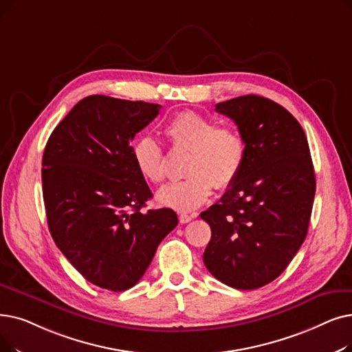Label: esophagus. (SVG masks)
<instances>
[{"label": "esophagus", "instance_id": "34e87169", "mask_svg": "<svg viewBox=\"0 0 352 352\" xmlns=\"http://www.w3.org/2000/svg\"><path fill=\"white\" fill-rule=\"evenodd\" d=\"M195 216L194 214H187V212H181L179 214V223H182V224H186V223H190L192 219H194Z\"/></svg>", "mask_w": 352, "mask_h": 352}]
</instances>
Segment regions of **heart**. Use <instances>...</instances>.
Listing matches in <instances>:
<instances>
[{
  "label": "heart",
  "instance_id": "1",
  "mask_svg": "<svg viewBox=\"0 0 352 352\" xmlns=\"http://www.w3.org/2000/svg\"><path fill=\"white\" fill-rule=\"evenodd\" d=\"M174 149H187L186 179L162 187L157 198L164 206L187 212L203 206L212 187L226 190L240 175L248 154V144L240 129L232 125L219 126L216 119L194 111L173 116L162 129ZM136 170L152 184L165 179V157L160 144L142 136L132 145Z\"/></svg>",
  "mask_w": 352,
  "mask_h": 352
}]
</instances>
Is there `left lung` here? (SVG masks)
Segmentation results:
<instances>
[{
    "instance_id": "8db88e82",
    "label": "left lung",
    "mask_w": 352,
    "mask_h": 352,
    "mask_svg": "<svg viewBox=\"0 0 352 352\" xmlns=\"http://www.w3.org/2000/svg\"><path fill=\"white\" fill-rule=\"evenodd\" d=\"M248 144L234 184L200 216L211 227L203 261L234 289L276 279L307 237L315 173L307 135L294 115L270 99L246 95L216 104Z\"/></svg>"
}]
</instances>
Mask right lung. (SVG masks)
Instances as JSON below:
<instances>
[{
	"mask_svg": "<svg viewBox=\"0 0 352 352\" xmlns=\"http://www.w3.org/2000/svg\"><path fill=\"white\" fill-rule=\"evenodd\" d=\"M161 106L103 95L82 99L52 132L43 154V198L52 237L82 276L122 292L140 282L178 217L141 211L152 198L131 141Z\"/></svg>",
	"mask_w": 352,
	"mask_h": 352,
	"instance_id": "right-lung-1",
	"label": "right lung"
}]
</instances>
